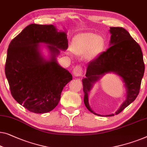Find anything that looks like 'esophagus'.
<instances>
[{"label": "esophagus", "mask_w": 147, "mask_h": 147, "mask_svg": "<svg viewBox=\"0 0 147 147\" xmlns=\"http://www.w3.org/2000/svg\"><path fill=\"white\" fill-rule=\"evenodd\" d=\"M73 74L74 76L76 77H80L82 76L83 74V68L81 65H77L74 68L73 70Z\"/></svg>", "instance_id": "obj_1"}]
</instances>
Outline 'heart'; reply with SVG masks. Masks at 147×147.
<instances>
[{"mask_svg":"<svg viewBox=\"0 0 147 147\" xmlns=\"http://www.w3.org/2000/svg\"><path fill=\"white\" fill-rule=\"evenodd\" d=\"M103 40L92 33H81L74 38L71 50L76 54L86 55L90 59L98 54L103 46Z\"/></svg>","mask_w":147,"mask_h":147,"instance_id":"b5f03b06","label":"heart"}]
</instances>
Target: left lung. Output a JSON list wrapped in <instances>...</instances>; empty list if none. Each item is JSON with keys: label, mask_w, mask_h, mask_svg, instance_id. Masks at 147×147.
Listing matches in <instances>:
<instances>
[{"label": "left lung", "mask_w": 147, "mask_h": 147, "mask_svg": "<svg viewBox=\"0 0 147 147\" xmlns=\"http://www.w3.org/2000/svg\"><path fill=\"white\" fill-rule=\"evenodd\" d=\"M109 32L110 47L88 63L86 78L82 79L85 105L98 116L103 115L93 111L89 103V93L94 84L107 74H115L122 79L126 97L115 113L117 115L137 98L144 72L141 48L130 34L122 27H111ZM113 115L112 113L105 116Z\"/></svg>", "instance_id": "8db88e82"}]
</instances>
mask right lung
Masks as SVG:
<instances>
[{
    "label": "right lung",
    "mask_w": 147,
    "mask_h": 147,
    "mask_svg": "<svg viewBox=\"0 0 147 147\" xmlns=\"http://www.w3.org/2000/svg\"><path fill=\"white\" fill-rule=\"evenodd\" d=\"M44 47L49 51L48 59L42 53ZM67 48L66 32L53 24H30L10 42L5 75L20 105L35 113H48L58 105L63 88L72 80L57 61L60 50Z\"/></svg>",
    "instance_id": "obj_1"
}]
</instances>
